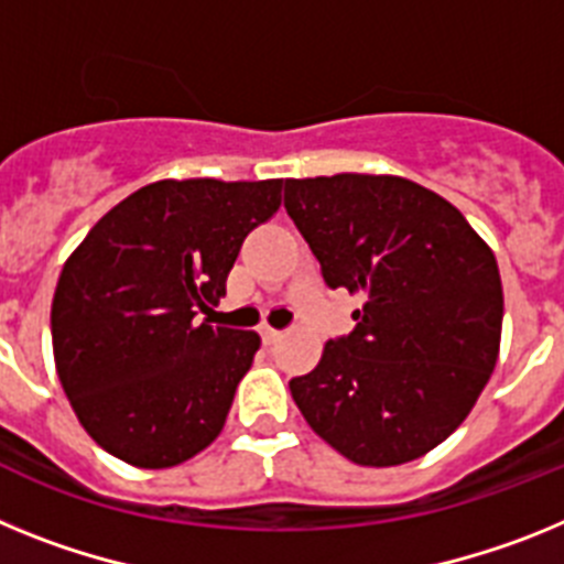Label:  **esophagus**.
<instances>
[{
  "label": "esophagus",
  "instance_id": "obj_1",
  "mask_svg": "<svg viewBox=\"0 0 564 564\" xmlns=\"http://www.w3.org/2000/svg\"><path fill=\"white\" fill-rule=\"evenodd\" d=\"M261 337H263V343H267V346H275V343L283 337V332L281 329H272V326H263Z\"/></svg>",
  "mask_w": 564,
  "mask_h": 564
}]
</instances>
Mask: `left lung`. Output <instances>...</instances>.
<instances>
[{"instance_id":"1","label":"left lung","mask_w":564,"mask_h":564,"mask_svg":"<svg viewBox=\"0 0 564 564\" xmlns=\"http://www.w3.org/2000/svg\"><path fill=\"white\" fill-rule=\"evenodd\" d=\"M283 207L329 289L364 297L355 329L289 389L306 423L357 465L443 443L497 366V258L437 193L398 175L289 178Z\"/></svg>"}]
</instances>
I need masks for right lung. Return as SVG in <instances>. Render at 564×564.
Listing matches in <instances>:
<instances>
[{"instance_id": "right-lung-1", "label": "right lung", "mask_w": 564, "mask_h": 564, "mask_svg": "<svg viewBox=\"0 0 564 564\" xmlns=\"http://www.w3.org/2000/svg\"><path fill=\"white\" fill-rule=\"evenodd\" d=\"M281 189L283 178L155 181L67 258L51 310L56 371L107 454L170 468L221 434L261 337L195 315L227 295L243 238L278 213Z\"/></svg>"}]
</instances>
